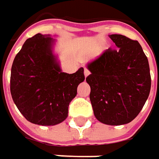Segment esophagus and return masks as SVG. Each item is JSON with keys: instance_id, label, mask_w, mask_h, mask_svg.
Listing matches in <instances>:
<instances>
[{"instance_id": "1", "label": "esophagus", "mask_w": 159, "mask_h": 159, "mask_svg": "<svg viewBox=\"0 0 159 159\" xmlns=\"http://www.w3.org/2000/svg\"><path fill=\"white\" fill-rule=\"evenodd\" d=\"M84 76L85 77H87L89 75H90V72H89V70L88 69H86V68H84Z\"/></svg>"}]
</instances>
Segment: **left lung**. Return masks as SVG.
Masks as SVG:
<instances>
[{
	"label": "left lung",
	"mask_w": 159,
	"mask_h": 159,
	"mask_svg": "<svg viewBox=\"0 0 159 159\" xmlns=\"http://www.w3.org/2000/svg\"><path fill=\"white\" fill-rule=\"evenodd\" d=\"M117 49L104 51L89 62L90 101L95 118L109 125L134 120L142 110L151 88L148 60L137 41L111 34Z\"/></svg>",
	"instance_id": "8db88e82"
}]
</instances>
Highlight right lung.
I'll use <instances>...</instances> for the list:
<instances>
[{"label":"right lung","instance_id":"1","mask_svg":"<svg viewBox=\"0 0 159 159\" xmlns=\"http://www.w3.org/2000/svg\"><path fill=\"white\" fill-rule=\"evenodd\" d=\"M55 39L37 34L23 43L11 72V94L29 122L55 125L68 116V107L84 81V68L64 73L54 53Z\"/></svg>","mask_w":159,"mask_h":159}]
</instances>
